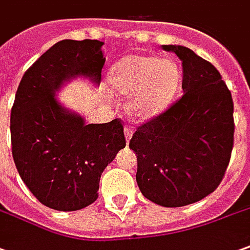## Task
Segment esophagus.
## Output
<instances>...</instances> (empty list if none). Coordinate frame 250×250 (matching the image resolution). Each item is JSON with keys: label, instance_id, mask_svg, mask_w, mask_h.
Wrapping results in <instances>:
<instances>
[{"label": "esophagus", "instance_id": "obj_1", "mask_svg": "<svg viewBox=\"0 0 250 250\" xmlns=\"http://www.w3.org/2000/svg\"><path fill=\"white\" fill-rule=\"evenodd\" d=\"M132 134H134V130H132L131 127H125V141H127V142H128V141L132 138Z\"/></svg>", "mask_w": 250, "mask_h": 250}]
</instances>
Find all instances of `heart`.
Returning <instances> with one entry per match:
<instances>
[{
	"mask_svg": "<svg viewBox=\"0 0 250 250\" xmlns=\"http://www.w3.org/2000/svg\"><path fill=\"white\" fill-rule=\"evenodd\" d=\"M181 69L172 59L149 54L125 56L111 68L108 87L113 96L128 98L127 109L137 120L161 115L181 86Z\"/></svg>",
	"mask_w": 250,
	"mask_h": 250,
	"instance_id": "heart-1",
	"label": "heart"
}]
</instances>
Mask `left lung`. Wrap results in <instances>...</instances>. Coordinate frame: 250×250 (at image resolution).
I'll list each match as a JSON object with an SVG mask.
<instances>
[{
  "instance_id": "8db88e82",
  "label": "left lung",
  "mask_w": 250,
  "mask_h": 250,
  "mask_svg": "<svg viewBox=\"0 0 250 250\" xmlns=\"http://www.w3.org/2000/svg\"><path fill=\"white\" fill-rule=\"evenodd\" d=\"M182 61L183 96L139 125L130 141L137 183L152 203L176 208L210 194L225 176L234 144V104L219 71L189 47L163 45Z\"/></svg>"
}]
</instances>
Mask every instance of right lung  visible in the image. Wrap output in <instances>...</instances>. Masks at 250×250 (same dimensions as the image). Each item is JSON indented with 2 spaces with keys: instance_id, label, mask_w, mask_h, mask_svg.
<instances>
[{
  "instance_id": "add662e5",
  "label": "right lung",
  "mask_w": 250,
  "mask_h": 250,
  "mask_svg": "<svg viewBox=\"0 0 250 250\" xmlns=\"http://www.w3.org/2000/svg\"><path fill=\"white\" fill-rule=\"evenodd\" d=\"M104 42L64 40L25 71L11 112L12 154L18 172L38 201L56 210H78L98 198L105 167L125 146L119 119L86 125L57 93L69 81L101 82Z\"/></svg>"
}]
</instances>
